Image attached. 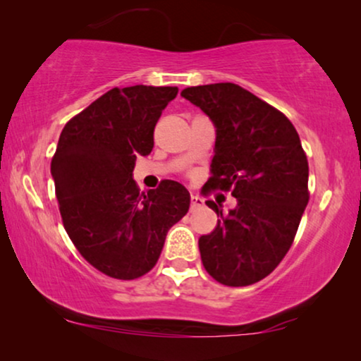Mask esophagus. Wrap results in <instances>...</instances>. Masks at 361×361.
Returning a JSON list of instances; mask_svg holds the SVG:
<instances>
[{"label": "esophagus", "mask_w": 361, "mask_h": 361, "mask_svg": "<svg viewBox=\"0 0 361 361\" xmlns=\"http://www.w3.org/2000/svg\"><path fill=\"white\" fill-rule=\"evenodd\" d=\"M202 205H204V200H202L199 195H190V210L199 209Z\"/></svg>", "instance_id": "34e87169"}]
</instances>
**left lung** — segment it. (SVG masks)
<instances>
[{
    "label": "left lung",
    "mask_w": 361,
    "mask_h": 361,
    "mask_svg": "<svg viewBox=\"0 0 361 361\" xmlns=\"http://www.w3.org/2000/svg\"><path fill=\"white\" fill-rule=\"evenodd\" d=\"M180 95L210 116L216 128L212 190L231 192L236 207L200 236V258L220 284L240 288L273 273L293 245L309 202V164L293 123L236 83L187 87Z\"/></svg>",
    "instance_id": "obj_1"
}]
</instances>
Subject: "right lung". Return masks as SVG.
<instances>
[{"label":"right lung","mask_w":361,"mask_h":361,"mask_svg":"<svg viewBox=\"0 0 361 361\" xmlns=\"http://www.w3.org/2000/svg\"><path fill=\"white\" fill-rule=\"evenodd\" d=\"M177 87L111 88L67 121L51 172L62 224L100 273L130 281L154 268L169 228L190 205L187 189L162 180L147 194L133 179L136 156L154 146V128Z\"/></svg>","instance_id":"1"}]
</instances>
